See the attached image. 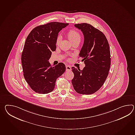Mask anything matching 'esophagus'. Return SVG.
Instances as JSON below:
<instances>
[{"label": "esophagus", "mask_w": 135, "mask_h": 135, "mask_svg": "<svg viewBox=\"0 0 135 135\" xmlns=\"http://www.w3.org/2000/svg\"><path fill=\"white\" fill-rule=\"evenodd\" d=\"M66 69L67 71H71V69H71V67L70 65H66Z\"/></svg>", "instance_id": "esophagus-1"}]
</instances>
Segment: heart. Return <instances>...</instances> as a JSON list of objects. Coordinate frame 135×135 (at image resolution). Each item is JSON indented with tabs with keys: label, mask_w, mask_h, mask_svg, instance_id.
<instances>
[{
	"label": "heart",
	"mask_w": 135,
	"mask_h": 135,
	"mask_svg": "<svg viewBox=\"0 0 135 135\" xmlns=\"http://www.w3.org/2000/svg\"><path fill=\"white\" fill-rule=\"evenodd\" d=\"M68 36L70 39V40L72 42H75V41H80L81 40V36L80 33L78 32L77 30H69V32H68ZM61 39V37L60 35H59L57 37L56 39V45H58Z\"/></svg>",
	"instance_id": "1"
}]
</instances>
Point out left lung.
<instances>
[{"mask_svg": "<svg viewBox=\"0 0 135 135\" xmlns=\"http://www.w3.org/2000/svg\"><path fill=\"white\" fill-rule=\"evenodd\" d=\"M84 35V44L79 53L85 67L82 70L72 67V83L78 93L91 94L101 88L108 77L111 59L109 46L104 33L90 24H75Z\"/></svg>", "mask_w": 135, "mask_h": 135, "instance_id": "8db88e82", "label": "left lung"}]
</instances>
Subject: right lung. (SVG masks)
Listing matches in <instances>:
<instances>
[{"label":"right lung","instance_id":"add662e5","mask_svg":"<svg viewBox=\"0 0 135 135\" xmlns=\"http://www.w3.org/2000/svg\"><path fill=\"white\" fill-rule=\"evenodd\" d=\"M68 23L50 22L34 28L27 37L21 56L24 78L37 93L46 94L54 90L57 78L66 70L60 62L52 67L48 60L56 49L58 33Z\"/></svg>","mask_w":135,"mask_h":135}]
</instances>
